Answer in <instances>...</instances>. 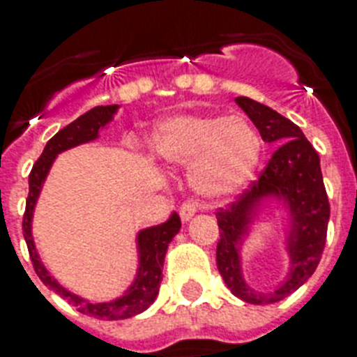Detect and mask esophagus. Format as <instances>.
<instances>
[{
    "instance_id": "34e87169",
    "label": "esophagus",
    "mask_w": 357,
    "mask_h": 357,
    "mask_svg": "<svg viewBox=\"0 0 357 357\" xmlns=\"http://www.w3.org/2000/svg\"><path fill=\"white\" fill-rule=\"evenodd\" d=\"M196 203L194 202H185L183 205H181V208H179V218H181V221L183 223H187L190 218H192L194 214H196Z\"/></svg>"
}]
</instances>
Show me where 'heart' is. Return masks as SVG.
<instances>
[{
	"instance_id": "b5f03b06",
	"label": "heart",
	"mask_w": 357,
	"mask_h": 357,
	"mask_svg": "<svg viewBox=\"0 0 357 357\" xmlns=\"http://www.w3.org/2000/svg\"><path fill=\"white\" fill-rule=\"evenodd\" d=\"M151 149L161 160L190 165L194 192L220 202L252 178L261 139L250 123L236 116H174L154 128Z\"/></svg>"
}]
</instances>
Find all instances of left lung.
<instances>
[{"label": "left lung", "mask_w": 357, "mask_h": 357, "mask_svg": "<svg viewBox=\"0 0 357 357\" xmlns=\"http://www.w3.org/2000/svg\"><path fill=\"white\" fill-rule=\"evenodd\" d=\"M243 109L261 134L263 142L280 149L272 154L259 179L230 203L215 212L220 241L215 250L218 271L236 298L252 305L278 303L303 285L319 265L326 239L331 205L323 185L319 155L301 128L271 107L239 96ZM278 199L289 211L291 227L286 246L291 257L286 281L274 291L259 293L248 287L241 271V248L262 203Z\"/></svg>", "instance_id": "1"}]
</instances>
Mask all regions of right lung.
I'll use <instances>...</instances> for the list:
<instances>
[{"label": "right lung", "instance_id": "1", "mask_svg": "<svg viewBox=\"0 0 357 357\" xmlns=\"http://www.w3.org/2000/svg\"><path fill=\"white\" fill-rule=\"evenodd\" d=\"M118 109L119 105L94 107L92 110L79 116L76 121H72L70 125L61 128L56 136L50 137L45 145L43 154L40 155V160L36 161L31 170V176H29V197H26L25 215H23V236H25L34 271L40 275V280L49 289H52L56 294L74 305L77 312L98 317V319H107V321L137 316L154 303V299L158 298V292H160L161 280H163L161 271H163L165 254H167V248H169V243L174 239V236L178 234L179 229H181L179 215L172 212L165 223L139 230L136 238L137 272L132 285L128 287L119 298L103 301V303H96V301H89L82 296L72 294L70 290L59 285L58 280H54V275H50V272L41 263L40 254L36 250L34 238H32V215H34L36 203H38L45 179L49 176L50 167H52L54 160L58 158V154L68 151L72 146L98 139L100 130L112 121L114 114L118 112Z\"/></svg>", "mask_w": 357, "mask_h": 357}]
</instances>
